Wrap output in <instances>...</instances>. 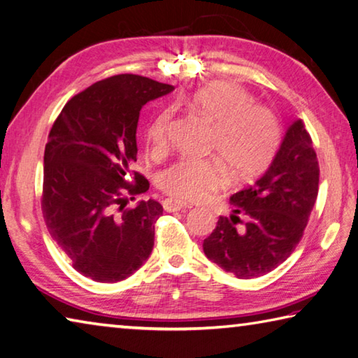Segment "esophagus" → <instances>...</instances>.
<instances>
[{
  "label": "esophagus",
  "mask_w": 358,
  "mask_h": 358,
  "mask_svg": "<svg viewBox=\"0 0 358 358\" xmlns=\"http://www.w3.org/2000/svg\"><path fill=\"white\" fill-rule=\"evenodd\" d=\"M164 208L166 212H178V210H187V208H192V206H188L187 202L168 198L164 201Z\"/></svg>",
  "instance_id": "34e87169"
}]
</instances>
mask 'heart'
Here are the masks:
<instances>
[{"label": "heart", "mask_w": 358, "mask_h": 358, "mask_svg": "<svg viewBox=\"0 0 358 358\" xmlns=\"http://www.w3.org/2000/svg\"><path fill=\"white\" fill-rule=\"evenodd\" d=\"M245 87L235 83H212L188 99V107L213 126L208 150L218 159H187L168 168L159 178L162 190L182 201H202L229 180L228 166L235 179L259 174L271 160L279 143V124L265 106L252 104ZM171 113L162 112L146 129L154 152L166 148Z\"/></svg>", "instance_id": "b5f03b06"}]
</instances>
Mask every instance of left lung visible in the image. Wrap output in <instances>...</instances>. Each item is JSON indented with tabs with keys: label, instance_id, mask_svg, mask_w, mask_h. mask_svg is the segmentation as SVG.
Here are the masks:
<instances>
[{
	"label": "left lung",
	"instance_id": "1",
	"mask_svg": "<svg viewBox=\"0 0 358 358\" xmlns=\"http://www.w3.org/2000/svg\"><path fill=\"white\" fill-rule=\"evenodd\" d=\"M320 166L301 120L287 127L278 152L262 176L234 193L231 217H220L202 243L208 260L238 279L268 274L284 263L302 238L318 196ZM245 227H236L238 215Z\"/></svg>",
	"mask_w": 358,
	"mask_h": 358
}]
</instances>
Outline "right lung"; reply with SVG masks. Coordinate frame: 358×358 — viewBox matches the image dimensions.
I'll return each instance as SVG.
<instances>
[{
  "label": "right lung",
  "mask_w": 358,
  "mask_h": 358,
  "mask_svg": "<svg viewBox=\"0 0 358 358\" xmlns=\"http://www.w3.org/2000/svg\"><path fill=\"white\" fill-rule=\"evenodd\" d=\"M174 87L137 74H117L73 96L51 127L43 157L46 227L73 268L96 282L129 278L151 255L157 201L137 162V124L148 101Z\"/></svg>",
  "instance_id": "obj_1"
}]
</instances>
